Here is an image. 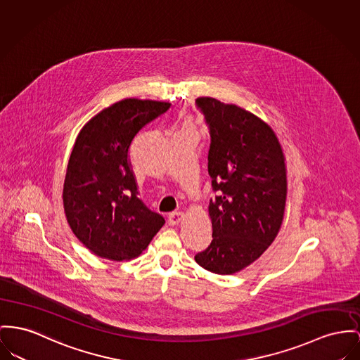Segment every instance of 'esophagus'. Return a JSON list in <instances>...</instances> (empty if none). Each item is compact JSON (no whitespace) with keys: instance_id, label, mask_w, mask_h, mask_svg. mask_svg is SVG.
<instances>
[{"instance_id":"1","label":"esophagus","mask_w":360,"mask_h":360,"mask_svg":"<svg viewBox=\"0 0 360 360\" xmlns=\"http://www.w3.org/2000/svg\"><path fill=\"white\" fill-rule=\"evenodd\" d=\"M184 218V213L183 212H177V213H170L168 217L169 224L170 225H177L183 221Z\"/></svg>"}]
</instances>
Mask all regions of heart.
<instances>
[{
	"label": "heart",
	"instance_id": "obj_1",
	"mask_svg": "<svg viewBox=\"0 0 360 360\" xmlns=\"http://www.w3.org/2000/svg\"><path fill=\"white\" fill-rule=\"evenodd\" d=\"M183 132H188V134H193V127H192L190 122L184 125V128H183Z\"/></svg>",
	"mask_w": 360,
	"mask_h": 360
}]
</instances>
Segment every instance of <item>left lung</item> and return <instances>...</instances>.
<instances>
[{
	"mask_svg": "<svg viewBox=\"0 0 360 360\" xmlns=\"http://www.w3.org/2000/svg\"><path fill=\"white\" fill-rule=\"evenodd\" d=\"M210 132L213 240L195 255L203 269L233 274L276 239L287 202L285 158L274 131L255 115L216 98L195 101Z\"/></svg>",
	"mask_w": 360,
	"mask_h": 360,
	"instance_id": "8db88e82",
	"label": "left lung"
}]
</instances>
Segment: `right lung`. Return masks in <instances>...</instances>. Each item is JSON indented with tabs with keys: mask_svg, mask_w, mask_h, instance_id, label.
<instances>
[{
	"mask_svg": "<svg viewBox=\"0 0 360 360\" xmlns=\"http://www.w3.org/2000/svg\"><path fill=\"white\" fill-rule=\"evenodd\" d=\"M169 102L127 98L103 109L79 132L64 181V210L75 236L101 258L138 257L165 224L138 198L129 147Z\"/></svg>",
	"mask_w": 360,
	"mask_h": 360,
	"instance_id": "right-lung-1",
	"label": "right lung"
}]
</instances>
